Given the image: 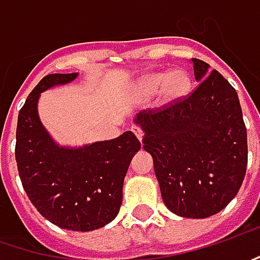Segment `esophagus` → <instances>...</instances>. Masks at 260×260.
<instances>
[{
    "mask_svg": "<svg viewBox=\"0 0 260 260\" xmlns=\"http://www.w3.org/2000/svg\"><path fill=\"white\" fill-rule=\"evenodd\" d=\"M132 132L136 135V138H138V139L142 140V130H140L139 127H133V128H132Z\"/></svg>",
    "mask_w": 260,
    "mask_h": 260,
    "instance_id": "obj_1",
    "label": "esophagus"
}]
</instances>
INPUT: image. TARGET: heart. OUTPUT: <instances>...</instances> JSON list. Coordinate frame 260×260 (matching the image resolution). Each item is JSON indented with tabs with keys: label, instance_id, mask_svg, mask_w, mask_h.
<instances>
[{
	"label": "heart",
	"instance_id": "1",
	"mask_svg": "<svg viewBox=\"0 0 260 260\" xmlns=\"http://www.w3.org/2000/svg\"><path fill=\"white\" fill-rule=\"evenodd\" d=\"M143 94H154L161 90V103L169 105L185 98L191 90V78L183 71H162L146 75L139 83Z\"/></svg>",
	"mask_w": 260,
	"mask_h": 260
}]
</instances>
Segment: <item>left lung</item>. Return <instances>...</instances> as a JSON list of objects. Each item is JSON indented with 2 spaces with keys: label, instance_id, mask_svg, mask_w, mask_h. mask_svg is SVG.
<instances>
[{
  "label": "left lung",
  "instance_id": "8db88e82",
  "mask_svg": "<svg viewBox=\"0 0 260 260\" xmlns=\"http://www.w3.org/2000/svg\"><path fill=\"white\" fill-rule=\"evenodd\" d=\"M198 87L183 101L135 117L172 213L206 219L237 195L247 169V130L235 88L192 59Z\"/></svg>",
  "mask_w": 260,
  "mask_h": 260
}]
</instances>
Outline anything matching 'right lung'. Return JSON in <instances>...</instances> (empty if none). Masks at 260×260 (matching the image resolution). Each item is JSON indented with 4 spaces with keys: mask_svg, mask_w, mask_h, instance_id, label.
Instances as JSON below:
<instances>
[{
    "mask_svg": "<svg viewBox=\"0 0 260 260\" xmlns=\"http://www.w3.org/2000/svg\"><path fill=\"white\" fill-rule=\"evenodd\" d=\"M77 77L78 72L50 74L37 84L19 112L14 154L23 189L43 217L59 228L85 232L117 217L124 177L140 142L132 132L78 148L54 142L38 115L40 96Z\"/></svg>",
    "mask_w": 260,
    "mask_h": 260,
    "instance_id": "1",
    "label": "right lung"
}]
</instances>
